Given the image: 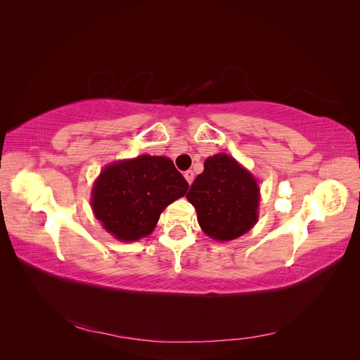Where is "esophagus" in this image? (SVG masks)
<instances>
[{
    "label": "esophagus",
    "mask_w": 360,
    "mask_h": 360,
    "mask_svg": "<svg viewBox=\"0 0 360 360\" xmlns=\"http://www.w3.org/2000/svg\"><path fill=\"white\" fill-rule=\"evenodd\" d=\"M193 177H195V174H193V171H186L184 172V179H186V181L189 183V184H192V181H193Z\"/></svg>",
    "instance_id": "obj_1"
}]
</instances>
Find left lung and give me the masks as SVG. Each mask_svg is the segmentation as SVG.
I'll list each match as a JSON object with an SVG mask.
<instances>
[{
	"instance_id": "1",
	"label": "left lung",
	"mask_w": 360,
	"mask_h": 360,
	"mask_svg": "<svg viewBox=\"0 0 360 360\" xmlns=\"http://www.w3.org/2000/svg\"><path fill=\"white\" fill-rule=\"evenodd\" d=\"M186 198L197 210L201 230L214 240H234L258 221L257 180L225 153L205 159Z\"/></svg>"
}]
</instances>
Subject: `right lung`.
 Returning <instances> with one entry per match:
<instances>
[{
    "label": "right lung",
    "instance_id": "right-lung-1",
    "mask_svg": "<svg viewBox=\"0 0 360 360\" xmlns=\"http://www.w3.org/2000/svg\"><path fill=\"white\" fill-rule=\"evenodd\" d=\"M188 188L168 158L143 155L120 160L108 165L94 181L93 213L118 240L135 242L151 234L162 210Z\"/></svg>",
    "mask_w": 360,
    "mask_h": 360
}]
</instances>
